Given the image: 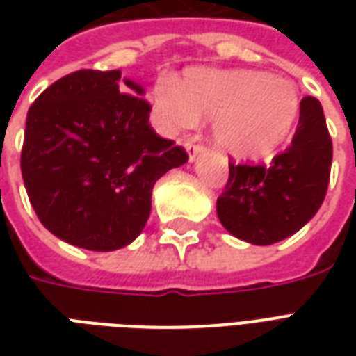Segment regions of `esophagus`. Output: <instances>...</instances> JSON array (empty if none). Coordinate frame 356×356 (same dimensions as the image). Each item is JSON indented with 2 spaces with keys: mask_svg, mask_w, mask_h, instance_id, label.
<instances>
[{
  "mask_svg": "<svg viewBox=\"0 0 356 356\" xmlns=\"http://www.w3.org/2000/svg\"><path fill=\"white\" fill-rule=\"evenodd\" d=\"M184 147H186V151H188L190 161H194L195 156L205 151V145L200 144V142H197V140H194V138L186 140V142H184Z\"/></svg>",
  "mask_w": 356,
  "mask_h": 356,
  "instance_id": "1",
  "label": "esophagus"
}]
</instances>
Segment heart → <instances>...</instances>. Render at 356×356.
<instances>
[{
    "instance_id": "b5f03b06",
    "label": "heart",
    "mask_w": 356,
    "mask_h": 356,
    "mask_svg": "<svg viewBox=\"0 0 356 356\" xmlns=\"http://www.w3.org/2000/svg\"><path fill=\"white\" fill-rule=\"evenodd\" d=\"M156 116L166 131L212 120L218 147L234 156H264L284 142L299 114L296 86L254 70L190 68L153 90Z\"/></svg>"
}]
</instances>
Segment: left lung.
<instances>
[{
  "label": "left lung",
  "instance_id": "1",
  "mask_svg": "<svg viewBox=\"0 0 356 356\" xmlns=\"http://www.w3.org/2000/svg\"><path fill=\"white\" fill-rule=\"evenodd\" d=\"M332 140L321 103L307 96L286 149L270 164H234L218 197V218L229 233L254 245L292 236L310 222L325 200L331 177Z\"/></svg>",
  "mask_w": 356,
  "mask_h": 356
}]
</instances>
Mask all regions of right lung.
Returning <instances> with one entry per match:
<instances>
[{
	"label": "right lung",
	"instance_id": "add662e5",
	"mask_svg": "<svg viewBox=\"0 0 356 356\" xmlns=\"http://www.w3.org/2000/svg\"><path fill=\"white\" fill-rule=\"evenodd\" d=\"M144 88L120 70H79L29 107L19 166L42 225L64 242L114 251L142 233L151 192L186 151L149 125Z\"/></svg>",
	"mask_w": 356,
	"mask_h": 356
}]
</instances>
